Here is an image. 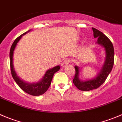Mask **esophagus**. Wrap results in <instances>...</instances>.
<instances>
[{"mask_svg": "<svg viewBox=\"0 0 122 122\" xmlns=\"http://www.w3.org/2000/svg\"><path fill=\"white\" fill-rule=\"evenodd\" d=\"M69 62H70V60H69V59H65V60L62 61V64H61V66H62V67H66V66H67V65L69 64Z\"/></svg>", "mask_w": 122, "mask_h": 122, "instance_id": "obj_1", "label": "esophagus"}]
</instances>
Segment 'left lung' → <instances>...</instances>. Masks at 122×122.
<instances>
[{
  "label": "left lung",
  "instance_id": "8db88e82",
  "mask_svg": "<svg viewBox=\"0 0 122 122\" xmlns=\"http://www.w3.org/2000/svg\"><path fill=\"white\" fill-rule=\"evenodd\" d=\"M92 29L94 37L97 38V44L104 47L106 54L105 61L97 76L93 79L85 81L79 79V69L76 66L75 67V73L73 82L78 89L81 91H90L96 89L102 85L112 70L114 62V51L111 41L102 32L94 28H92Z\"/></svg>",
  "mask_w": 122,
  "mask_h": 122
}]
</instances>
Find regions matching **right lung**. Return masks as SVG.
Segmentation results:
<instances>
[{"label": "right lung", "instance_id": "add662e5", "mask_svg": "<svg viewBox=\"0 0 122 122\" xmlns=\"http://www.w3.org/2000/svg\"><path fill=\"white\" fill-rule=\"evenodd\" d=\"M30 30H29L26 32H25L22 35L17 37L16 39L15 40L14 43H12L10 52V67H11V75H12V78H13L15 82L17 84V85H19L21 90H23L24 92H26L28 94H30V95L40 96L44 94L47 90L49 86L51 85V82H52V78H53L55 73H56L60 70V66H57L55 67H53L47 70L46 72L45 75H44L43 78L41 79V80H40L39 82L36 83H31L30 84V83L25 82L23 80L20 79V78L17 75L16 72L14 70L13 65L14 51L15 47H16L17 44L19 41L20 38L22 37L23 35L26 34L27 32L30 31Z\"/></svg>", "mask_w": 122, "mask_h": 122}]
</instances>
